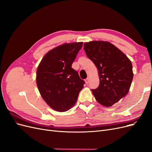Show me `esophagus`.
Returning <instances> with one entry per match:
<instances>
[{"instance_id":"obj_1","label":"esophagus","mask_w":152,"mask_h":152,"mask_svg":"<svg viewBox=\"0 0 152 152\" xmlns=\"http://www.w3.org/2000/svg\"><path fill=\"white\" fill-rule=\"evenodd\" d=\"M85 82H86V84H89V78L87 77V79L85 80Z\"/></svg>"}]
</instances>
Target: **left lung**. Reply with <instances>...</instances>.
<instances>
[{
  "instance_id": "obj_1",
  "label": "left lung",
  "mask_w": 152,
  "mask_h": 152,
  "mask_svg": "<svg viewBox=\"0 0 152 152\" xmlns=\"http://www.w3.org/2000/svg\"><path fill=\"white\" fill-rule=\"evenodd\" d=\"M84 49L98 71L99 85L92 92L97 102L110 107L128 93L133 79L131 61L116 46L107 41L94 40Z\"/></svg>"
}]
</instances>
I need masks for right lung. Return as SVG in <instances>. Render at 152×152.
I'll list each match as a JSON object with an SVG mask.
<instances>
[{"mask_svg": "<svg viewBox=\"0 0 152 152\" xmlns=\"http://www.w3.org/2000/svg\"><path fill=\"white\" fill-rule=\"evenodd\" d=\"M83 42L66 43L45 54L37 69L36 82L40 94L49 107L66 112L74 105L85 82L72 68Z\"/></svg>", "mask_w": 152, "mask_h": 152, "instance_id": "1", "label": "right lung"}]
</instances>
